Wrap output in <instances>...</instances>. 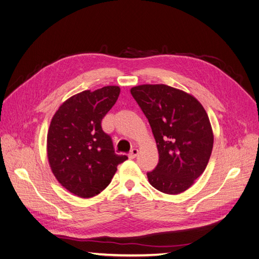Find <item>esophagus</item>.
<instances>
[{"label":"esophagus","instance_id":"34e87169","mask_svg":"<svg viewBox=\"0 0 259 259\" xmlns=\"http://www.w3.org/2000/svg\"><path fill=\"white\" fill-rule=\"evenodd\" d=\"M137 154H138V149H136V148L132 149L131 152L128 153V158L130 159H135L136 156H137Z\"/></svg>","mask_w":259,"mask_h":259}]
</instances>
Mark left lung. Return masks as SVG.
I'll return each instance as SVG.
<instances>
[{
	"label": "left lung",
	"instance_id": "1",
	"mask_svg": "<svg viewBox=\"0 0 259 259\" xmlns=\"http://www.w3.org/2000/svg\"><path fill=\"white\" fill-rule=\"evenodd\" d=\"M150 124L159 163L148 171L156 190L178 194L204 171L214 136L204 108L190 94L164 84H145L131 90Z\"/></svg>",
	"mask_w": 259,
	"mask_h": 259
}]
</instances>
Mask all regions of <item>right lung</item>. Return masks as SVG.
I'll return each instance as SVG.
<instances>
[{
	"mask_svg": "<svg viewBox=\"0 0 259 259\" xmlns=\"http://www.w3.org/2000/svg\"><path fill=\"white\" fill-rule=\"evenodd\" d=\"M120 95L119 86L84 91L70 97L54 114L48 133L53 174L68 191L92 198L110 184L126 155L114 152L101 121Z\"/></svg>",
	"mask_w": 259,
	"mask_h": 259,
	"instance_id": "right-lung-1",
	"label": "right lung"
}]
</instances>
